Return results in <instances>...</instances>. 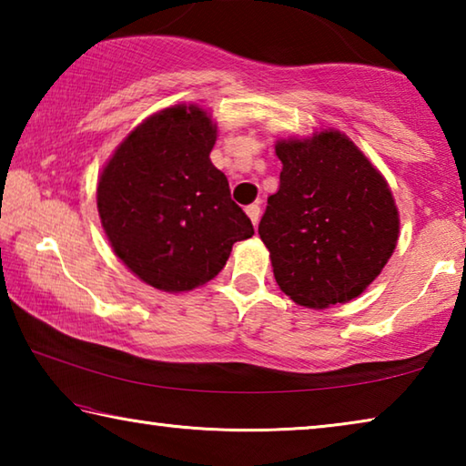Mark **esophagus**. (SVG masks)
<instances>
[{
	"label": "esophagus",
	"instance_id": "34e87169",
	"mask_svg": "<svg viewBox=\"0 0 466 466\" xmlns=\"http://www.w3.org/2000/svg\"><path fill=\"white\" fill-rule=\"evenodd\" d=\"M247 216L250 218V222L252 224H258V218H261V205L258 203H250L248 208H247Z\"/></svg>",
	"mask_w": 466,
	"mask_h": 466
}]
</instances>
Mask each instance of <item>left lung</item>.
<instances>
[{
	"instance_id": "1",
	"label": "left lung",
	"mask_w": 466,
	"mask_h": 466,
	"mask_svg": "<svg viewBox=\"0 0 466 466\" xmlns=\"http://www.w3.org/2000/svg\"><path fill=\"white\" fill-rule=\"evenodd\" d=\"M279 191L267 199L258 234L275 281L306 309L358 298L389 263L399 211L386 178L364 152L329 129L279 139Z\"/></svg>"
}]
</instances>
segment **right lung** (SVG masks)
I'll return each mask as SVG.
<instances>
[{"label": "right lung", "instance_id": "right-lung-1", "mask_svg": "<svg viewBox=\"0 0 466 466\" xmlns=\"http://www.w3.org/2000/svg\"><path fill=\"white\" fill-rule=\"evenodd\" d=\"M211 116L177 105L147 116L102 168L96 203L115 255L162 291H188L224 269L234 242L250 238L247 214L209 160Z\"/></svg>", "mask_w": 466, "mask_h": 466}]
</instances>
